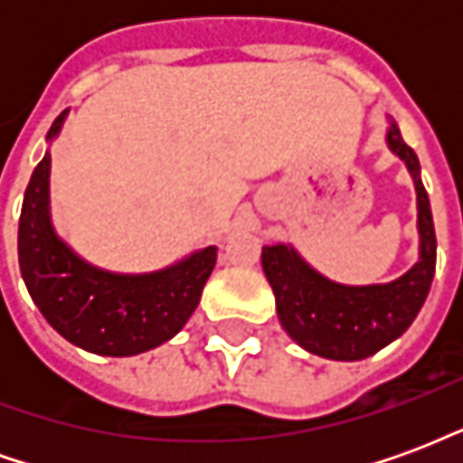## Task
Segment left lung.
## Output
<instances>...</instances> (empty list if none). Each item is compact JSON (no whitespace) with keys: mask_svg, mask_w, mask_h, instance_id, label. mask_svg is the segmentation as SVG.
I'll list each match as a JSON object with an SVG mask.
<instances>
[{"mask_svg":"<svg viewBox=\"0 0 463 463\" xmlns=\"http://www.w3.org/2000/svg\"><path fill=\"white\" fill-rule=\"evenodd\" d=\"M387 143L407 163L417 188L419 262L411 270L387 285L349 288L322 278L288 245L262 248V270L275 292L280 325L312 354L342 362L372 357L407 332L434 280L437 235L417 153L402 141L397 123L389 126Z\"/></svg>","mask_w":463,"mask_h":463,"instance_id":"8db88e82","label":"left lung"}]
</instances>
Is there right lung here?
Wrapping results in <instances>:
<instances>
[{"instance_id":"right-lung-1","label":"right lung","mask_w":463,"mask_h":463,"mask_svg":"<svg viewBox=\"0 0 463 463\" xmlns=\"http://www.w3.org/2000/svg\"><path fill=\"white\" fill-rule=\"evenodd\" d=\"M64 116H56L46 138L59 133ZM49 163L46 153L19 215V268L46 322L76 347L106 357H131L171 340L198 307L218 248H203L148 275L99 270L56 238L49 221Z\"/></svg>"}]
</instances>
